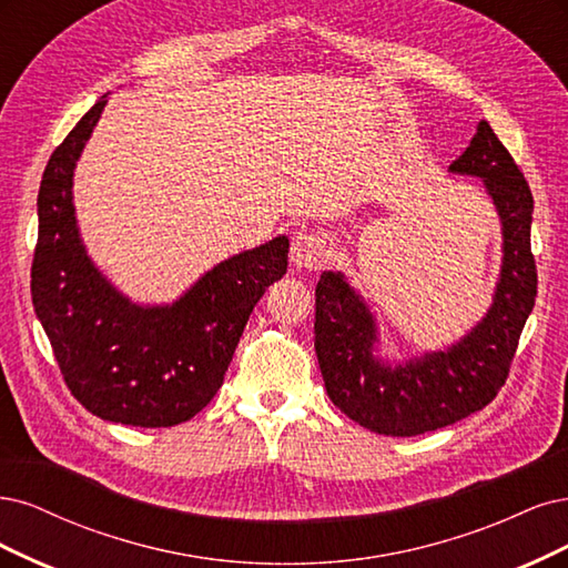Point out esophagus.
Wrapping results in <instances>:
<instances>
[{
	"mask_svg": "<svg viewBox=\"0 0 568 568\" xmlns=\"http://www.w3.org/2000/svg\"><path fill=\"white\" fill-rule=\"evenodd\" d=\"M327 254H331V250H327V243L323 241L321 235H314V233H297L295 237H292V245H290V264L292 268L297 271H318Z\"/></svg>",
	"mask_w": 568,
	"mask_h": 568,
	"instance_id": "esophagus-1",
	"label": "esophagus"
}]
</instances>
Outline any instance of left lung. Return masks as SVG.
Returning a JSON list of instances; mask_svg holds the SVG:
<instances>
[{
    "mask_svg": "<svg viewBox=\"0 0 568 568\" xmlns=\"http://www.w3.org/2000/svg\"><path fill=\"white\" fill-rule=\"evenodd\" d=\"M448 172L481 181L503 235L490 306L460 339L444 349L392 356L375 311L342 271H323L316 287V356L327 396L375 434L417 436L486 408L507 379L536 304L534 195L488 122H479Z\"/></svg>",
    "mask_w": 568,
    "mask_h": 568,
    "instance_id": "1",
    "label": "left lung"
}]
</instances>
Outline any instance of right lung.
I'll return each instance as SVG.
<instances>
[{
	"label": "right lung",
	"instance_id": "obj_1",
	"mask_svg": "<svg viewBox=\"0 0 568 568\" xmlns=\"http://www.w3.org/2000/svg\"><path fill=\"white\" fill-rule=\"evenodd\" d=\"M108 94L59 145L40 184L32 304L63 379L108 423L174 427L219 392L254 304L287 271L285 235L214 264L174 302L143 304L89 257L78 226V160Z\"/></svg>",
	"mask_w": 568,
	"mask_h": 568
}]
</instances>
